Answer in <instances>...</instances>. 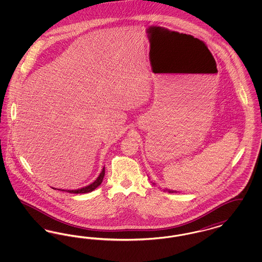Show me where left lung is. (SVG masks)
I'll list each match as a JSON object with an SVG mask.
<instances>
[{"label":"left lung","instance_id":"8db88e82","mask_svg":"<svg viewBox=\"0 0 262 262\" xmlns=\"http://www.w3.org/2000/svg\"><path fill=\"white\" fill-rule=\"evenodd\" d=\"M164 191H168L169 193H173V192H179V191H176L173 189H168V188H164Z\"/></svg>","mask_w":262,"mask_h":262}]
</instances>
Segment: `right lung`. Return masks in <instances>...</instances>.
<instances>
[{
	"label": "right lung",
	"mask_w": 262,
	"mask_h": 262,
	"mask_svg": "<svg viewBox=\"0 0 262 262\" xmlns=\"http://www.w3.org/2000/svg\"><path fill=\"white\" fill-rule=\"evenodd\" d=\"M105 176V167H103L101 173H100L98 178L90 185H88L86 187H81V188H78V189H75V190H71V189H62V191H67V192H70V193H88V192H91L92 190H94L96 187H99L100 185L102 184V181H103V178ZM54 188V187H53ZM56 189V188H55ZM61 190V189H59Z\"/></svg>",
	"instance_id": "obj_1"
}]
</instances>
